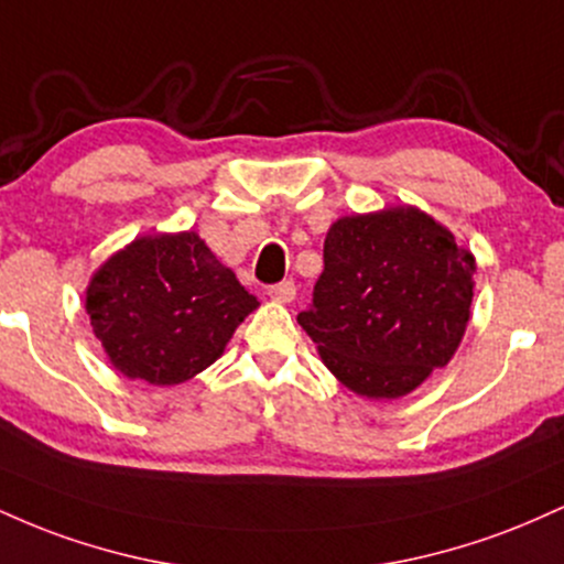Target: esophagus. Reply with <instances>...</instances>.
I'll return each instance as SVG.
<instances>
[{
  "label": "esophagus",
  "mask_w": 564,
  "mask_h": 564,
  "mask_svg": "<svg viewBox=\"0 0 564 564\" xmlns=\"http://www.w3.org/2000/svg\"><path fill=\"white\" fill-rule=\"evenodd\" d=\"M268 294L278 302H291L296 296V286L294 281H281V283H273V286L268 289Z\"/></svg>",
  "instance_id": "obj_1"
}]
</instances>
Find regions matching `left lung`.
Masks as SVG:
<instances>
[{
	"label": "left lung",
	"mask_w": 564,
	"mask_h": 564,
	"mask_svg": "<svg viewBox=\"0 0 564 564\" xmlns=\"http://www.w3.org/2000/svg\"><path fill=\"white\" fill-rule=\"evenodd\" d=\"M475 260L419 209L341 217L323 243L313 302L296 315L323 364L366 398L416 390L456 352Z\"/></svg>",
	"instance_id": "obj_1"
}]
</instances>
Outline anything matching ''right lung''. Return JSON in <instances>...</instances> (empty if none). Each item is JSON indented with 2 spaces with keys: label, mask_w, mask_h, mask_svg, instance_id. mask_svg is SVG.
Masks as SVG:
<instances>
[{
  "label": "right lung",
  "mask_w": 564,
  "mask_h": 564,
  "mask_svg": "<svg viewBox=\"0 0 564 564\" xmlns=\"http://www.w3.org/2000/svg\"><path fill=\"white\" fill-rule=\"evenodd\" d=\"M257 304L196 232L138 238L87 289L93 332L111 364L156 387L215 364Z\"/></svg>",
  "instance_id": "1"
}]
</instances>
